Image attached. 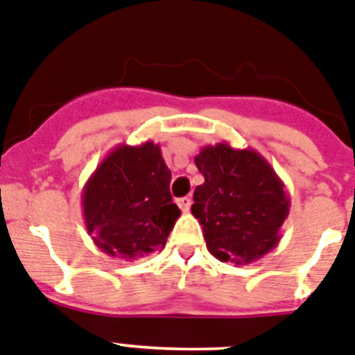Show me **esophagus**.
Listing matches in <instances>:
<instances>
[{
	"mask_svg": "<svg viewBox=\"0 0 355 355\" xmlns=\"http://www.w3.org/2000/svg\"><path fill=\"white\" fill-rule=\"evenodd\" d=\"M178 205H180V208L183 211H189L190 207H192V199H190V198H181L180 201H178Z\"/></svg>",
	"mask_w": 355,
	"mask_h": 355,
	"instance_id": "esophagus-1",
	"label": "esophagus"
}]
</instances>
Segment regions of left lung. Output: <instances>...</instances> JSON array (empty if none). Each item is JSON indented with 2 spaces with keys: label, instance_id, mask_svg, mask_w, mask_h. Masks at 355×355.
Masks as SVG:
<instances>
[{
  "label": "left lung",
  "instance_id": "8db88e82",
  "mask_svg": "<svg viewBox=\"0 0 355 355\" xmlns=\"http://www.w3.org/2000/svg\"><path fill=\"white\" fill-rule=\"evenodd\" d=\"M193 162L205 183L193 192L192 215L211 255L242 266L275 250L291 199L268 159L253 148L215 144Z\"/></svg>",
  "mask_w": 355,
  "mask_h": 355
}]
</instances>
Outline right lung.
<instances>
[{"mask_svg": "<svg viewBox=\"0 0 355 355\" xmlns=\"http://www.w3.org/2000/svg\"><path fill=\"white\" fill-rule=\"evenodd\" d=\"M171 178L154 141L118 145L100 162L83 190L84 223L100 251L135 260L165 248L181 215Z\"/></svg>", "mask_w": 355, "mask_h": 355, "instance_id": "1", "label": "right lung"}]
</instances>
